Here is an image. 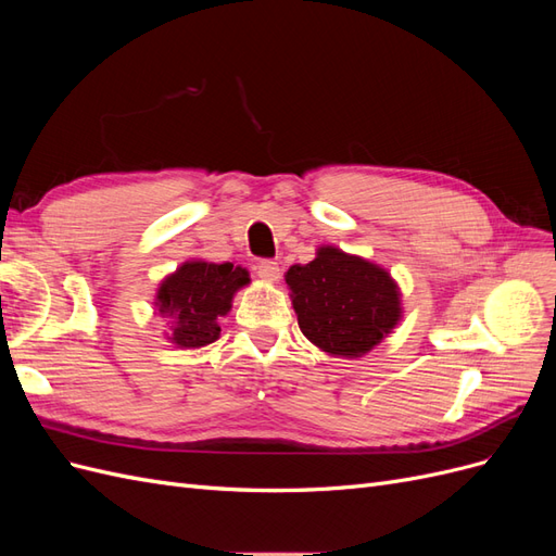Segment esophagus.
Instances as JSON below:
<instances>
[{"label": "esophagus", "instance_id": "34e87169", "mask_svg": "<svg viewBox=\"0 0 556 556\" xmlns=\"http://www.w3.org/2000/svg\"><path fill=\"white\" fill-rule=\"evenodd\" d=\"M257 276H260L262 280L276 282V280L280 278V266H278V262H274V260L260 262V264H257Z\"/></svg>", "mask_w": 556, "mask_h": 556}]
</instances>
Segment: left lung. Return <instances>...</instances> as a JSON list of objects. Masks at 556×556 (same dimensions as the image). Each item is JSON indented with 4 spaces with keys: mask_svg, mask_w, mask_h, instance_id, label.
I'll list each match as a JSON object with an SVG mask.
<instances>
[{
    "mask_svg": "<svg viewBox=\"0 0 556 556\" xmlns=\"http://www.w3.org/2000/svg\"><path fill=\"white\" fill-rule=\"evenodd\" d=\"M285 282L292 290L299 329L329 355H366L401 317L392 276L339 248H319L313 262L290 266Z\"/></svg>",
    "mask_w": 556,
    "mask_h": 556,
    "instance_id": "1",
    "label": "left lung"
}]
</instances>
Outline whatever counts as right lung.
Wrapping results in <instances>:
<instances>
[{
    "instance_id": "right-lung-1",
    "label": "right lung",
    "mask_w": 556,
    "mask_h": 556,
    "mask_svg": "<svg viewBox=\"0 0 556 556\" xmlns=\"http://www.w3.org/2000/svg\"><path fill=\"white\" fill-rule=\"evenodd\" d=\"M248 282L245 268L229 262H185L157 290V308L174 325L169 339L180 348L217 341V319L229 313L233 292Z\"/></svg>"
}]
</instances>
